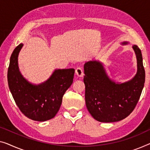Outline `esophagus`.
I'll return each mask as SVG.
<instances>
[{
    "instance_id": "34e87169",
    "label": "esophagus",
    "mask_w": 150,
    "mask_h": 150,
    "mask_svg": "<svg viewBox=\"0 0 150 150\" xmlns=\"http://www.w3.org/2000/svg\"><path fill=\"white\" fill-rule=\"evenodd\" d=\"M75 73L79 77H83V70L81 67H77L76 69Z\"/></svg>"
}]
</instances>
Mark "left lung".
<instances>
[{
  "label": "left lung",
  "mask_w": 150,
  "mask_h": 150,
  "mask_svg": "<svg viewBox=\"0 0 150 150\" xmlns=\"http://www.w3.org/2000/svg\"><path fill=\"white\" fill-rule=\"evenodd\" d=\"M133 48L137 57V72L132 79L123 83L111 81L100 62L89 61L84 64L86 106L98 121L111 122L124 119L132 112L139 101L146 73L140 49L136 45Z\"/></svg>",
  "instance_id": "1"
}]
</instances>
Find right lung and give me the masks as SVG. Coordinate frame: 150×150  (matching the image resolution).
<instances>
[{
  "mask_svg": "<svg viewBox=\"0 0 150 150\" xmlns=\"http://www.w3.org/2000/svg\"><path fill=\"white\" fill-rule=\"evenodd\" d=\"M23 44L18 45L11 56L8 68V87L15 103L30 119L46 121L55 117L62 96L73 83L75 69H57L46 81L35 86L24 79L18 67V54Z\"/></svg>",
  "mask_w": 150,
  "mask_h": 150,
  "instance_id": "obj_1",
  "label": "right lung"
}]
</instances>
